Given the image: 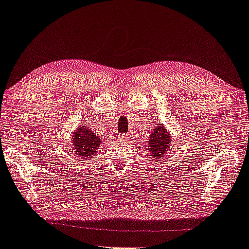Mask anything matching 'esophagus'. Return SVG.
Listing matches in <instances>:
<instances>
[{"instance_id":"1","label":"esophagus","mask_w":249,"mask_h":249,"mask_svg":"<svg viewBox=\"0 0 249 249\" xmlns=\"http://www.w3.org/2000/svg\"><path fill=\"white\" fill-rule=\"evenodd\" d=\"M118 138H119V140H125L128 137H127V135H120Z\"/></svg>"}]
</instances>
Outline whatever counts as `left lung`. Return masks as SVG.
Returning <instances> with one entry per match:
<instances>
[{"label":"left lung","mask_w":249,"mask_h":249,"mask_svg":"<svg viewBox=\"0 0 249 249\" xmlns=\"http://www.w3.org/2000/svg\"><path fill=\"white\" fill-rule=\"evenodd\" d=\"M171 135L169 131L164 129L163 125H156L154 132L151 133L148 142V154H150L154 158V161L157 159L163 158V156L170 151Z\"/></svg>","instance_id":"8db88e82"}]
</instances>
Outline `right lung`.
<instances>
[{"instance_id": "obj_1", "label": "right lung", "mask_w": 249, "mask_h": 249, "mask_svg": "<svg viewBox=\"0 0 249 249\" xmlns=\"http://www.w3.org/2000/svg\"><path fill=\"white\" fill-rule=\"evenodd\" d=\"M100 137L97 133L91 131L85 125H80L75 130V133L72 138V144H74L73 150L78 157H81L83 161L92 158L95 152L101 146Z\"/></svg>"}]
</instances>
